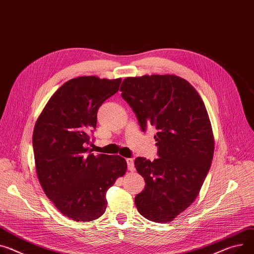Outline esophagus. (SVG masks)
I'll return each mask as SVG.
<instances>
[{
  "label": "esophagus",
  "instance_id": "1",
  "mask_svg": "<svg viewBox=\"0 0 254 254\" xmlns=\"http://www.w3.org/2000/svg\"><path fill=\"white\" fill-rule=\"evenodd\" d=\"M127 166H128L129 171H134L135 170L133 159H127Z\"/></svg>",
  "mask_w": 254,
  "mask_h": 254
}]
</instances>
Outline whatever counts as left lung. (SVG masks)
Wrapping results in <instances>:
<instances>
[{
	"label": "left lung",
	"mask_w": 254,
	"mask_h": 254,
	"mask_svg": "<svg viewBox=\"0 0 254 254\" xmlns=\"http://www.w3.org/2000/svg\"><path fill=\"white\" fill-rule=\"evenodd\" d=\"M120 90L140 128L157 129L159 159L136 158L134 165L145 181L135 196L142 217L168 223L197 197L213 155V135L198 92L175 75L128 77Z\"/></svg>",
	"instance_id": "8db88e82"
}]
</instances>
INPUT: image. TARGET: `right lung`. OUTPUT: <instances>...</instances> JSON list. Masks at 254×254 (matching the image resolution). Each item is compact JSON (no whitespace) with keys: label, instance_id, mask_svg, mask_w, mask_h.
Returning <instances> with one entry per match:
<instances>
[{"label":"right lung","instance_id":"1","mask_svg":"<svg viewBox=\"0 0 254 254\" xmlns=\"http://www.w3.org/2000/svg\"><path fill=\"white\" fill-rule=\"evenodd\" d=\"M122 79L77 77L51 97L35 123L32 145L38 180L55 206L76 222L105 213L106 193L125 174L120 155L93 154L87 145L100 107Z\"/></svg>","mask_w":254,"mask_h":254}]
</instances>
